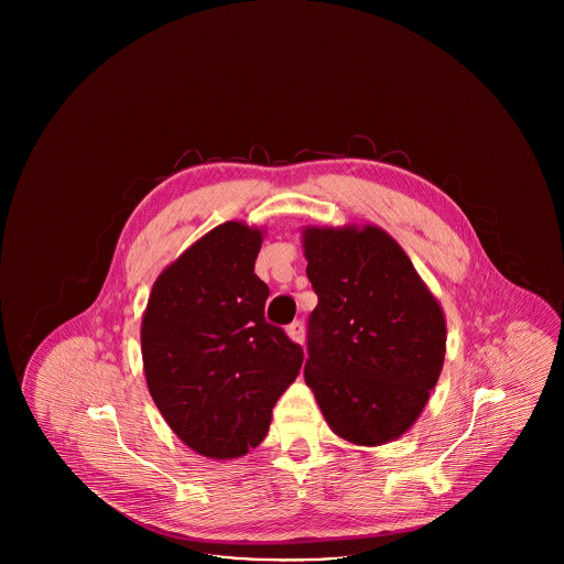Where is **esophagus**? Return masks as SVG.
Segmentation results:
<instances>
[{"instance_id": "1", "label": "esophagus", "mask_w": 564, "mask_h": 564, "mask_svg": "<svg viewBox=\"0 0 564 564\" xmlns=\"http://www.w3.org/2000/svg\"><path fill=\"white\" fill-rule=\"evenodd\" d=\"M288 336L297 345H302L304 343V325H302V322L290 323L288 325Z\"/></svg>"}]
</instances>
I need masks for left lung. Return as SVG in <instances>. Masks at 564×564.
I'll list each match as a JSON object with an SVG mask.
<instances>
[{"mask_svg":"<svg viewBox=\"0 0 564 564\" xmlns=\"http://www.w3.org/2000/svg\"><path fill=\"white\" fill-rule=\"evenodd\" d=\"M308 319L304 380L323 419L355 446L410 430L446 355V317L400 242L375 224L304 226Z\"/></svg>","mask_w":564,"mask_h":564,"instance_id":"1","label":"left lung"}]
</instances>
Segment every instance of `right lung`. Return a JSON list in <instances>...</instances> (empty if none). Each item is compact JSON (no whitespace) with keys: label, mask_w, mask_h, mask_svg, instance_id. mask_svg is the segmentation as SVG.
I'll return each mask as SVG.
<instances>
[{"label":"right lung","mask_w":564,"mask_h":564,"mask_svg":"<svg viewBox=\"0 0 564 564\" xmlns=\"http://www.w3.org/2000/svg\"><path fill=\"white\" fill-rule=\"evenodd\" d=\"M264 230L224 221L162 270L141 319L150 395L198 455H247L304 352L264 319L269 285L253 272Z\"/></svg>","instance_id":"obj_1"}]
</instances>
